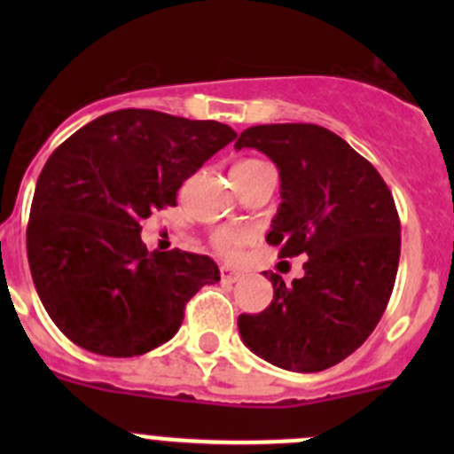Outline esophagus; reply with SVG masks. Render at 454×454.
<instances>
[{
	"label": "esophagus",
	"mask_w": 454,
	"mask_h": 454,
	"mask_svg": "<svg viewBox=\"0 0 454 454\" xmlns=\"http://www.w3.org/2000/svg\"><path fill=\"white\" fill-rule=\"evenodd\" d=\"M241 277H244V272H239V270L222 268V281H226V283H237V281H241Z\"/></svg>",
	"instance_id": "1"
}]
</instances>
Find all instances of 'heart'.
Segmentation results:
<instances>
[{"mask_svg":"<svg viewBox=\"0 0 454 454\" xmlns=\"http://www.w3.org/2000/svg\"><path fill=\"white\" fill-rule=\"evenodd\" d=\"M259 167H265V164L259 162V160H239V162L232 167V173H250ZM248 237L250 235L244 231V228L223 226L213 232V246L222 254H235V250L241 248V246L248 241Z\"/></svg>","mask_w":454,"mask_h":454,"instance_id":"1","label":"heart"}]
</instances>
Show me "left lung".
Returning a JSON list of instances; mask_svg holds the SVG:
<instances>
[{
    "mask_svg": "<svg viewBox=\"0 0 454 454\" xmlns=\"http://www.w3.org/2000/svg\"><path fill=\"white\" fill-rule=\"evenodd\" d=\"M253 146L281 176V206L265 241L278 256L308 254L305 274L241 314L239 333L259 358L314 373L342 363L371 336L395 286L400 217L387 182L340 136L309 122L256 125L235 149Z\"/></svg>",
    "mask_w": 454,
    "mask_h": 454,
    "instance_id": "left-lung-1",
    "label": "left lung"
}]
</instances>
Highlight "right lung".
<instances>
[{
  "label": "right lung",
  "instance_id": "obj_1",
  "mask_svg": "<svg viewBox=\"0 0 454 454\" xmlns=\"http://www.w3.org/2000/svg\"><path fill=\"white\" fill-rule=\"evenodd\" d=\"M237 134L217 121L118 109L70 136L45 162L26 248L45 312L74 345L131 358L171 340L210 256L149 253L140 222L177 204V189Z\"/></svg>",
  "mask_w": 454,
  "mask_h": 454
}]
</instances>
